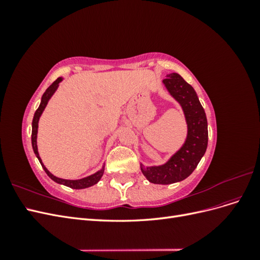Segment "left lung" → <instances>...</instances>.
Instances as JSON below:
<instances>
[{"instance_id": "8db88e82", "label": "left lung", "mask_w": 260, "mask_h": 260, "mask_svg": "<svg viewBox=\"0 0 260 260\" xmlns=\"http://www.w3.org/2000/svg\"><path fill=\"white\" fill-rule=\"evenodd\" d=\"M162 82L182 106L187 123V137L183 146L165 165L147 168L141 165L143 175L155 184H170L187 178L198 167L208 143L206 114L193 86L175 73L167 75Z\"/></svg>"}]
</instances>
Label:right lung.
I'll return each instance as SVG.
<instances>
[{"mask_svg": "<svg viewBox=\"0 0 260 260\" xmlns=\"http://www.w3.org/2000/svg\"><path fill=\"white\" fill-rule=\"evenodd\" d=\"M62 79L61 78H57L56 80H55L48 89H46V91L43 93L42 95V99H41V103H40V106L38 107V109L35 113V116H34V119H32V133H31V143H32V148H34V152L35 154L37 155L39 161H40L42 168L44 169V171L46 172V175H48L53 181H55V182L57 183H60V184H64L66 186H69L72 188H85V187H89V186H92L94 184H96L100 179L102 178V176H103L104 174V166L103 168H102L100 171H98L96 174H94L92 176H89L86 178H83V179H80V180H65V179H60V178H57L53 176L51 172L45 168L44 165L42 164V160L40 158V156H39V153H38V146H37V133H38V122H39V118H40L42 112L44 111V108L46 106V104H48L49 100L51 99V96L54 94V92L56 91L57 86H58V83L61 81Z\"/></svg>", "mask_w": 260, "mask_h": 260, "instance_id": "add662e5", "label": "right lung"}]
</instances>
